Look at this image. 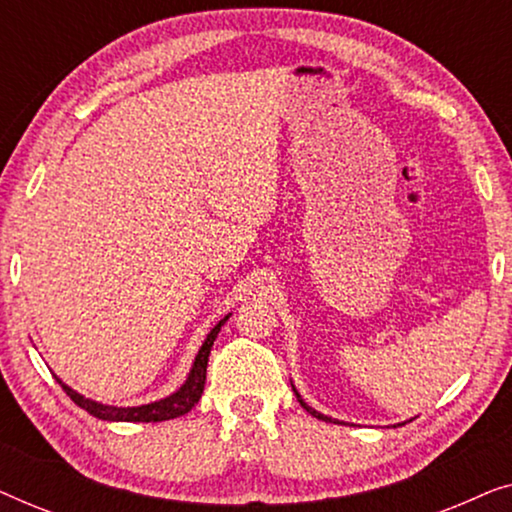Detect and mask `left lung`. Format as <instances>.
Returning <instances> with one entry per match:
<instances>
[{
  "mask_svg": "<svg viewBox=\"0 0 512 512\" xmlns=\"http://www.w3.org/2000/svg\"><path fill=\"white\" fill-rule=\"evenodd\" d=\"M293 391H296V387H293ZM296 398H298V403H300V405H303V408H305L307 412H310V415H312V417H317V419H324V422H333V419H331V417L321 415V412H317V410H314V408H310V405H307V403L303 401V398H300V394H298V391H296Z\"/></svg>",
  "mask_w": 512,
  "mask_h": 512,
  "instance_id": "obj_1",
  "label": "left lung"
}]
</instances>
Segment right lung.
Wrapping results in <instances>:
<instances>
[{
    "label": "right lung",
    "mask_w": 512,
    "mask_h": 512,
    "mask_svg": "<svg viewBox=\"0 0 512 512\" xmlns=\"http://www.w3.org/2000/svg\"><path fill=\"white\" fill-rule=\"evenodd\" d=\"M228 317H223L219 324H216L212 331L207 333L205 342H202L198 356H195L191 373H188L186 382L181 387L170 394L167 398H160L156 403H146V405H137V408H116V405H104L97 401H90V398L81 396L79 391H74L72 387H67L60 377H55L65 394L72 398V401L83 408L90 415L97 419H104V422H165V419H174L186 415L188 410L195 408V403L200 401L202 389H205V380H207V361H209V352H212V345L219 335L221 326L226 324Z\"/></svg>",
    "instance_id": "right-lung-1"
}]
</instances>
